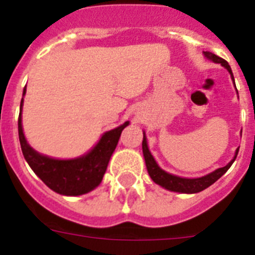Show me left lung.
<instances>
[{"label": "left lung", "instance_id": "1", "mask_svg": "<svg viewBox=\"0 0 255 255\" xmlns=\"http://www.w3.org/2000/svg\"><path fill=\"white\" fill-rule=\"evenodd\" d=\"M204 56H206L208 60L213 61L216 64H221L224 67H226L229 70V73L231 74V78L234 79L233 71H231V67H230L229 62L224 58L218 57L216 56L215 53H212V52H204ZM143 143H141V147H143V154H144V159H145V166H147L148 173H149V176L152 177L153 181L155 184H158L161 185L162 188L167 189V190L171 191H177V193H186V194H194V193H199V191L204 190L208 186H211L213 182L217 181L230 167H231V164L234 163V161L236 159V155L239 153V148L236 149L235 152V157L233 158V161H230L229 163L225 166V167L217 168L213 172L208 173L206 176L202 177H197V179H186V177H180L176 176V175H171V173L166 172V171L162 170L159 167L157 162L154 161L153 158V155L150 154L149 148H148L147 144V138H145V132H143Z\"/></svg>", "mask_w": 255, "mask_h": 255}]
</instances>
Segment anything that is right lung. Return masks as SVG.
<instances>
[{
  "mask_svg": "<svg viewBox=\"0 0 255 255\" xmlns=\"http://www.w3.org/2000/svg\"><path fill=\"white\" fill-rule=\"evenodd\" d=\"M25 92L26 87L22 92V96ZM22 101L24 98H21L20 103V115L17 121L19 140L24 158L35 175L49 189L58 194L69 197L85 194L100 185L107 170L110 158L119 143L121 132L129 125V121H126L116 129L105 132L96 147L87 154L74 159H55L38 153L26 141L21 125Z\"/></svg>",
  "mask_w": 255,
  "mask_h": 255,
  "instance_id": "right-lung-1",
  "label": "right lung"
}]
</instances>
